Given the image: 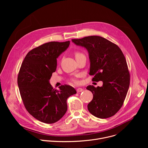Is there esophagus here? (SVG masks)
<instances>
[{
    "label": "esophagus",
    "instance_id": "1",
    "mask_svg": "<svg viewBox=\"0 0 148 148\" xmlns=\"http://www.w3.org/2000/svg\"><path fill=\"white\" fill-rule=\"evenodd\" d=\"M83 90H83L82 88H78L77 89V92H82Z\"/></svg>",
    "mask_w": 148,
    "mask_h": 148
}]
</instances>
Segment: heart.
Here are the masks:
<instances>
[{"mask_svg": "<svg viewBox=\"0 0 148 148\" xmlns=\"http://www.w3.org/2000/svg\"><path fill=\"white\" fill-rule=\"evenodd\" d=\"M74 55H75V57L76 59L78 58H79V57H81V56H84L83 53H82L81 52H79V51H75V52L74 53ZM70 80H71V81H72V82H74V83H77V82H78V81H77V79H76L75 78H74V77L71 78Z\"/></svg>", "mask_w": 148, "mask_h": 148, "instance_id": "heart-1", "label": "heart"}]
</instances>
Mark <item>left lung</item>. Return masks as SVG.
I'll use <instances>...</instances> for the list:
<instances>
[{
    "instance_id": "8db88e82",
    "label": "left lung",
    "mask_w": 148,
    "mask_h": 148,
    "mask_svg": "<svg viewBox=\"0 0 148 148\" xmlns=\"http://www.w3.org/2000/svg\"><path fill=\"white\" fill-rule=\"evenodd\" d=\"M71 40L88 50L90 75H94L92 80L103 82L101 87H87L93 94L87 106L89 112L101 119L114 116L123 105L130 84V74L122 51L116 45L101 36Z\"/></svg>"
}]
</instances>
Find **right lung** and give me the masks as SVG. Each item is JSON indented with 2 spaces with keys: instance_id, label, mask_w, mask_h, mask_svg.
Wrapping results in <instances>:
<instances>
[{
  "instance_id": "right-lung-1",
  "label": "right lung",
  "mask_w": 148,
  "mask_h": 148,
  "mask_svg": "<svg viewBox=\"0 0 148 148\" xmlns=\"http://www.w3.org/2000/svg\"><path fill=\"white\" fill-rule=\"evenodd\" d=\"M69 45L70 41L45 43L30 50L21 65L17 77L21 98L28 112L42 122L60 120L67 110V98L77 93L70 86L62 85L58 90L49 83L57 57Z\"/></svg>"
}]
</instances>
